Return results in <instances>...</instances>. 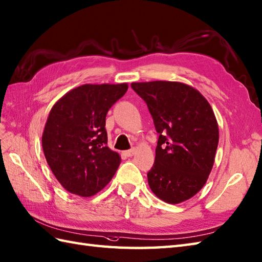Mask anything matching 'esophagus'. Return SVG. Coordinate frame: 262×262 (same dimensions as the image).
<instances>
[{
    "label": "esophagus",
    "mask_w": 262,
    "mask_h": 262,
    "mask_svg": "<svg viewBox=\"0 0 262 262\" xmlns=\"http://www.w3.org/2000/svg\"><path fill=\"white\" fill-rule=\"evenodd\" d=\"M124 154L127 157H132L134 154H135V148H132L129 150H126V151H124Z\"/></svg>",
    "instance_id": "1"
}]
</instances>
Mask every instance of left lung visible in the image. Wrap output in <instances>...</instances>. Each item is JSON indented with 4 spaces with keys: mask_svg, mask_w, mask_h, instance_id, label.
Listing matches in <instances>:
<instances>
[{
    "mask_svg": "<svg viewBox=\"0 0 262 262\" xmlns=\"http://www.w3.org/2000/svg\"><path fill=\"white\" fill-rule=\"evenodd\" d=\"M147 103L159 141L148 185L164 202L178 204L203 187L213 167L219 127L210 103L196 89L176 81L133 82Z\"/></svg>",
    "mask_w": 262,
    "mask_h": 262,
    "instance_id": "obj_1",
    "label": "left lung"
}]
</instances>
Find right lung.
<instances>
[{"label": "right lung", "mask_w": 262, "mask_h": 262, "mask_svg": "<svg viewBox=\"0 0 262 262\" xmlns=\"http://www.w3.org/2000/svg\"><path fill=\"white\" fill-rule=\"evenodd\" d=\"M127 89V83L82 84L51 108L42 148L48 165L68 192L93 196L116 173L120 156L107 146L106 115Z\"/></svg>", "instance_id": "right-lung-1"}]
</instances>
